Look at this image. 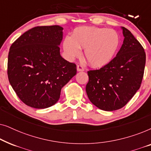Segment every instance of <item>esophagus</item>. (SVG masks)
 I'll list each match as a JSON object with an SVG mask.
<instances>
[{"label": "esophagus", "mask_w": 151, "mask_h": 151, "mask_svg": "<svg viewBox=\"0 0 151 151\" xmlns=\"http://www.w3.org/2000/svg\"><path fill=\"white\" fill-rule=\"evenodd\" d=\"M84 68L82 65H78L77 66V71H84Z\"/></svg>", "instance_id": "1"}]
</instances>
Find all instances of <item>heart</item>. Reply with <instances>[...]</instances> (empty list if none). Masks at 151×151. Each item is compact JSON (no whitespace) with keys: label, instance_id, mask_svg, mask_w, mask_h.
I'll return each mask as SVG.
<instances>
[{"label":"heart","instance_id":"1","mask_svg":"<svg viewBox=\"0 0 151 151\" xmlns=\"http://www.w3.org/2000/svg\"><path fill=\"white\" fill-rule=\"evenodd\" d=\"M119 43L120 38L115 30L86 26L76 29L72 37H66L63 48L70 59L79 56L81 48L85 49L84 57L88 63L100 68L112 60Z\"/></svg>","mask_w":151,"mask_h":151}]
</instances>
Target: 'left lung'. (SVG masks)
<instances>
[{
    "instance_id": "obj_1",
    "label": "left lung",
    "mask_w": 151,
    "mask_h": 151,
    "mask_svg": "<svg viewBox=\"0 0 151 151\" xmlns=\"http://www.w3.org/2000/svg\"><path fill=\"white\" fill-rule=\"evenodd\" d=\"M124 37L116 56L98 70L88 71V98L101 110L124 106L139 89L144 76L146 53L131 32L122 27Z\"/></svg>"
}]
</instances>
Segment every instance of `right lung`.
<instances>
[{
	"mask_svg": "<svg viewBox=\"0 0 151 151\" xmlns=\"http://www.w3.org/2000/svg\"><path fill=\"white\" fill-rule=\"evenodd\" d=\"M63 28L36 27L10 47L7 63L9 83L29 106L46 109L58 101L62 88L76 74V65L60 55Z\"/></svg>",
	"mask_w": 151,
	"mask_h": 151,
	"instance_id": "right-lung-1",
	"label": "right lung"
}]
</instances>
